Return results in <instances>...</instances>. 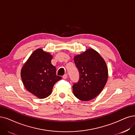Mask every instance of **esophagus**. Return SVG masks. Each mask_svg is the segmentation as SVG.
<instances>
[{"label":"esophagus","instance_id":"1","mask_svg":"<svg viewBox=\"0 0 135 135\" xmlns=\"http://www.w3.org/2000/svg\"><path fill=\"white\" fill-rule=\"evenodd\" d=\"M67 77H68L67 74H65L63 75V76H62V78L64 79H66L67 78Z\"/></svg>","mask_w":135,"mask_h":135}]
</instances>
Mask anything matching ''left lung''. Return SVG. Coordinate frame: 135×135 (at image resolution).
<instances>
[{
	"instance_id": "8db88e82",
	"label": "left lung",
	"mask_w": 135,
	"mask_h": 135,
	"mask_svg": "<svg viewBox=\"0 0 135 135\" xmlns=\"http://www.w3.org/2000/svg\"><path fill=\"white\" fill-rule=\"evenodd\" d=\"M79 72V80L73 86L74 95L82 101H89L104 89L108 78L106 62L99 54L89 49L74 57Z\"/></svg>"
}]
</instances>
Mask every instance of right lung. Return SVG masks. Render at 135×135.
I'll list each match as a JSON object with an SVG mask.
<instances>
[{
  "mask_svg": "<svg viewBox=\"0 0 135 135\" xmlns=\"http://www.w3.org/2000/svg\"><path fill=\"white\" fill-rule=\"evenodd\" d=\"M52 56L42 49L35 50L24 65L21 77L26 89L38 98L49 96L54 84L61 77L51 63Z\"/></svg>",
  "mask_w": 135,
  "mask_h": 135,
  "instance_id": "right-lung-1",
  "label": "right lung"
}]
</instances>
